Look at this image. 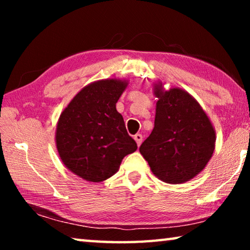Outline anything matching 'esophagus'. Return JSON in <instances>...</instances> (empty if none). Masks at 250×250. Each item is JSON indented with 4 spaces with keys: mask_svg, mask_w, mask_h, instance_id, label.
Returning <instances> with one entry per match:
<instances>
[{
    "mask_svg": "<svg viewBox=\"0 0 250 250\" xmlns=\"http://www.w3.org/2000/svg\"><path fill=\"white\" fill-rule=\"evenodd\" d=\"M133 139L135 140V142H137V145H138V146H140V145L142 143V135L141 134H139V133H137L133 137Z\"/></svg>",
    "mask_w": 250,
    "mask_h": 250,
    "instance_id": "esophagus-1",
    "label": "esophagus"
}]
</instances>
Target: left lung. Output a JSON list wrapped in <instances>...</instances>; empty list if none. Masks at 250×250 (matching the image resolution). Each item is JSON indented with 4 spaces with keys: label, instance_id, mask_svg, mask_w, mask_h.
<instances>
[{
    "label": "left lung",
    "instance_id": "8db88e82",
    "mask_svg": "<svg viewBox=\"0 0 250 250\" xmlns=\"http://www.w3.org/2000/svg\"><path fill=\"white\" fill-rule=\"evenodd\" d=\"M158 98L154 128L140 146L153 174L167 184L185 183L204 170L213 156L216 132L205 110L179 87L153 84Z\"/></svg>",
    "mask_w": 250,
    "mask_h": 250
}]
</instances>
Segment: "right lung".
Returning <instances> with one entry per match:
<instances>
[{"label":"right lung","instance_id":"1","mask_svg":"<svg viewBox=\"0 0 250 250\" xmlns=\"http://www.w3.org/2000/svg\"><path fill=\"white\" fill-rule=\"evenodd\" d=\"M128 84L120 78L88 83L59 116L56 149L64 166L80 179L105 181L118 172L125 155L138 149L116 108Z\"/></svg>","mask_w":250,"mask_h":250}]
</instances>
